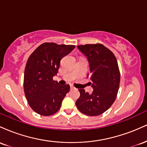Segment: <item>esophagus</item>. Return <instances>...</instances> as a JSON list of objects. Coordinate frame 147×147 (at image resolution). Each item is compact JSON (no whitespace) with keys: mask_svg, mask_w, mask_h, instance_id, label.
Instances as JSON below:
<instances>
[{"mask_svg":"<svg viewBox=\"0 0 147 147\" xmlns=\"http://www.w3.org/2000/svg\"><path fill=\"white\" fill-rule=\"evenodd\" d=\"M70 88H71V89H74V88H75V87H74L72 85H70Z\"/></svg>","mask_w":147,"mask_h":147,"instance_id":"34e87169","label":"esophagus"}]
</instances>
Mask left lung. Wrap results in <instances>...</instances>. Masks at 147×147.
<instances>
[{
	"instance_id": "8db88e82",
	"label": "left lung",
	"mask_w": 147,
	"mask_h": 147,
	"mask_svg": "<svg viewBox=\"0 0 147 147\" xmlns=\"http://www.w3.org/2000/svg\"><path fill=\"white\" fill-rule=\"evenodd\" d=\"M87 58L90 65L92 93L79 89L80 97L76 106L82 113L89 116L102 114L115 100L120 82L117 59L112 52L102 44H87L77 46Z\"/></svg>"
}]
</instances>
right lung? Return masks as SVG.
<instances>
[{
	"label": "right lung",
	"mask_w": 147,
	"mask_h": 147,
	"mask_svg": "<svg viewBox=\"0 0 147 147\" xmlns=\"http://www.w3.org/2000/svg\"><path fill=\"white\" fill-rule=\"evenodd\" d=\"M75 48V45L45 43L30 56L25 69L23 86L28 104L36 113L49 116L59 110L70 86L59 85L53 77L58 72L61 59Z\"/></svg>",
	"instance_id": "right-lung-1"
}]
</instances>
